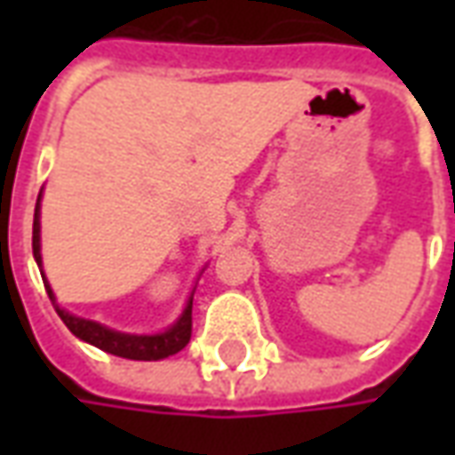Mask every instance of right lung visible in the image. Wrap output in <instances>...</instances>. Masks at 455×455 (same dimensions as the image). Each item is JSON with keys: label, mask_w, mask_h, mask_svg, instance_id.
Instances as JSON below:
<instances>
[{"label": "right lung", "mask_w": 455, "mask_h": 455, "mask_svg": "<svg viewBox=\"0 0 455 455\" xmlns=\"http://www.w3.org/2000/svg\"><path fill=\"white\" fill-rule=\"evenodd\" d=\"M34 258L38 267H41V195H38V202H36L34 212ZM44 275V273H41ZM44 285L48 297L53 299L55 295L48 280L44 275ZM55 312L63 319L65 326L73 331L77 339L92 343L102 351L112 353V355H121V358H129V361H160V358H168L172 353L182 351L189 343V336H192V297L185 305V312L180 315V319L175 324L165 329L163 334H150V336H136V334H121V331H114V329H107V326L97 324L92 319H83V316H75L70 312H65L60 307L55 305Z\"/></svg>", "instance_id": "right-lung-1"}]
</instances>
